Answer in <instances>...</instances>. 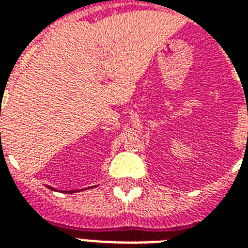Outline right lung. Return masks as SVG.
Segmentation results:
<instances>
[{
	"label": "right lung",
	"mask_w": 248,
	"mask_h": 248,
	"mask_svg": "<svg viewBox=\"0 0 248 248\" xmlns=\"http://www.w3.org/2000/svg\"><path fill=\"white\" fill-rule=\"evenodd\" d=\"M47 187H49L50 190H54V191H56V188H54V187H50V186H47ZM82 190H83V188H82ZM77 191H79V190H77ZM65 192H67V194H73V192H76V191H73V190H71V191H65Z\"/></svg>",
	"instance_id": "right-lung-1"
}]
</instances>
